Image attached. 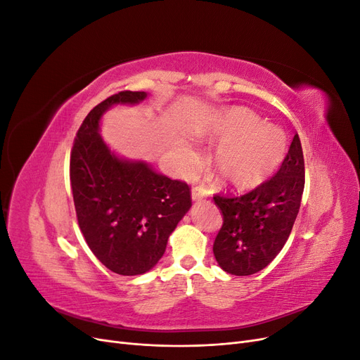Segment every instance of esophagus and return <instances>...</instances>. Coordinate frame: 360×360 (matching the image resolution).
Listing matches in <instances>:
<instances>
[{
    "instance_id": "1",
    "label": "esophagus",
    "mask_w": 360,
    "mask_h": 360,
    "mask_svg": "<svg viewBox=\"0 0 360 360\" xmlns=\"http://www.w3.org/2000/svg\"><path fill=\"white\" fill-rule=\"evenodd\" d=\"M207 195H209V189L204 186H195L192 189V200L193 201H201L207 197Z\"/></svg>"
}]
</instances>
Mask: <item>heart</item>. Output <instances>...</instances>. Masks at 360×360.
I'll use <instances>...</instances> for the list:
<instances>
[{"instance_id":"heart-1","label":"heart","mask_w":360,"mask_h":360,"mask_svg":"<svg viewBox=\"0 0 360 360\" xmlns=\"http://www.w3.org/2000/svg\"><path fill=\"white\" fill-rule=\"evenodd\" d=\"M204 139L224 141L213 162L214 179L226 188L252 189L274 174L287 155V138L278 127L264 126L248 110H231L204 118L195 129ZM184 165H192L193 153L177 144Z\"/></svg>"}]
</instances>
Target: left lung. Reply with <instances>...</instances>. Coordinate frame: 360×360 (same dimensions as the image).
Instances as JSON below:
<instances>
[{"label":"left lung","instance_id":"1","mask_svg":"<svg viewBox=\"0 0 360 360\" xmlns=\"http://www.w3.org/2000/svg\"><path fill=\"white\" fill-rule=\"evenodd\" d=\"M304 188V162L299 135L292 138L279 171L250 192L216 193L224 222L213 243L214 258L226 274L254 275L281 252L296 221Z\"/></svg>","mask_w":360,"mask_h":360}]
</instances>
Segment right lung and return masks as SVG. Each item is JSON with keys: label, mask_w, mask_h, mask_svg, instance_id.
Here are the masks:
<instances>
[{"label": "right lung", "mask_w": 360, "mask_h": 360, "mask_svg": "<svg viewBox=\"0 0 360 360\" xmlns=\"http://www.w3.org/2000/svg\"><path fill=\"white\" fill-rule=\"evenodd\" d=\"M146 97V91H120L94 106L70 155L73 202L85 242L105 267L123 276L143 275L158 264L192 205L186 183L162 176L143 160L115 156L99 134L111 106Z\"/></svg>", "instance_id": "add662e5"}]
</instances>
